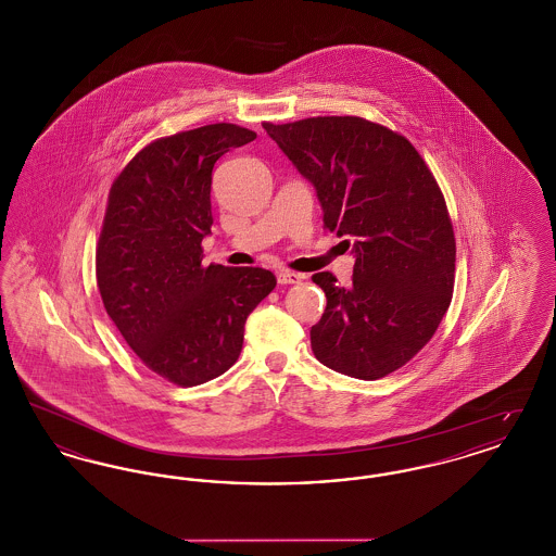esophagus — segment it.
Wrapping results in <instances>:
<instances>
[{
	"label": "esophagus",
	"instance_id": "34e87169",
	"mask_svg": "<svg viewBox=\"0 0 556 556\" xmlns=\"http://www.w3.org/2000/svg\"><path fill=\"white\" fill-rule=\"evenodd\" d=\"M304 279H306V275L293 273V270H279V273H277V281H279L281 286H293V283H300V281H304Z\"/></svg>",
	"mask_w": 556,
	"mask_h": 556
}]
</instances>
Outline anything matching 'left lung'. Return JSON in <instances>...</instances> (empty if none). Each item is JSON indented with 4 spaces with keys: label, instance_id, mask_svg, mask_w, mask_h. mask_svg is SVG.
I'll return each instance as SVG.
<instances>
[{
    "label": "left lung",
    "instance_id": "8db88e82",
    "mask_svg": "<svg viewBox=\"0 0 556 556\" xmlns=\"http://www.w3.org/2000/svg\"><path fill=\"white\" fill-rule=\"evenodd\" d=\"M263 127L315 187L325 229L345 238L356 258L350 288L327 270L313 275L327 295L311 329L313 352L348 377H386L431 340L448 311L456 245L444 195L408 139L365 118Z\"/></svg>",
    "mask_w": 556,
    "mask_h": 556
}]
</instances>
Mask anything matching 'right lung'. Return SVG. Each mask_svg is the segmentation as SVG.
Returning a JSON list of instances; mask_svg holds the SVG:
<instances>
[{
	"instance_id": "obj_1",
	"label": "right lung",
	"mask_w": 556,
	"mask_h": 556,
	"mask_svg": "<svg viewBox=\"0 0 556 556\" xmlns=\"http://www.w3.org/2000/svg\"><path fill=\"white\" fill-rule=\"evenodd\" d=\"M254 139L229 123L162 137L108 195L96 254L108 317L148 369L184 388L236 365L245 318L277 286L258 266L202 265L214 162Z\"/></svg>"
}]
</instances>
